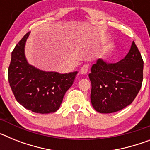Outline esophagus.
I'll list each match as a JSON object with an SVG mask.
<instances>
[{
    "label": "esophagus",
    "instance_id": "1",
    "mask_svg": "<svg viewBox=\"0 0 150 150\" xmlns=\"http://www.w3.org/2000/svg\"><path fill=\"white\" fill-rule=\"evenodd\" d=\"M88 69H89V65L88 64H84V65L82 66L80 71H79V73L81 74H86L88 71Z\"/></svg>",
    "mask_w": 150,
    "mask_h": 150
}]
</instances>
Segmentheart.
Returning <instances> with one entry per match:
<instances>
[{
  "instance_id": "1",
  "label": "heart",
  "mask_w": 150,
  "mask_h": 150,
  "mask_svg": "<svg viewBox=\"0 0 150 150\" xmlns=\"http://www.w3.org/2000/svg\"><path fill=\"white\" fill-rule=\"evenodd\" d=\"M113 50H114V45L112 44V43H108V44L103 49V50H102V57L104 58V59H106V58H107V57L112 53Z\"/></svg>"
}]
</instances>
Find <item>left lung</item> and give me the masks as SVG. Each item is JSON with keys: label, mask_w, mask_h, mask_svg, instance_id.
I'll use <instances>...</instances> for the list:
<instances>
[{"label": "left lung", "mask_w": 150, "mask_h": 150, "mask_svg": "<svg viewBox=\"0 0 150 150\" xmlns=\"http://www.w3.org/2000/svg\"><path fill=\"white\" fill-rule=\"evenodd\" d=\"M143 70L144 61L134 41L126 56L119 62L108 63L99 59L88 74L94 109L111 113L130 105L142 86Z\"/></svg>", "instance_id": "1"}]
</instances>
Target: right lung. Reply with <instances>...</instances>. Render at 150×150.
Masks as SVG:
<instances>
[{"label":"right lung","mask_w":150,"mask_h":150,"mask_svg":"<svg viewBox=\"0 0 150 150\" xmlns=\"http://www.w3.org/2000/svg\"><path fill=\"white\" fill-rule=\"evenodd\" d=\"M29 34L24 36L12 52L8 68L9 83L16 100L25 108L42 114L54 112L60 107L77 72H46L30 65L25 56Z\"/></svg>","instance_id":"obj_1"}]
</instances>
